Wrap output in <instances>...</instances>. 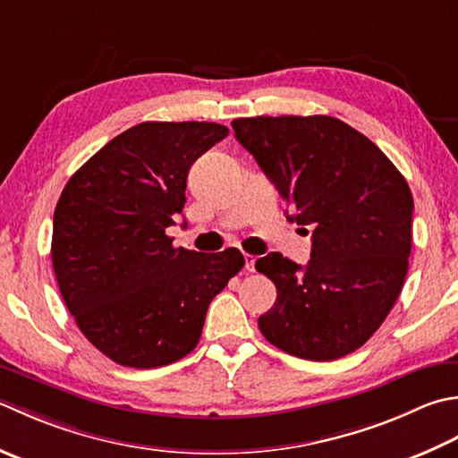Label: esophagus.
I'll list each match as a JSON object with an SVG mask.
<instances>
[{"instance_id": "obj_1", "label": "esophagus", "mask_w": 458, "mask_h": 458, "mask_svg": "<svg viewBox=\"0 0 458 458\" xmlns=\"http://www.w3.org/2000/svg\"><path fill=\"white\" fill-rule=\"evenodd\" d=\"M244 259H246V270L254 272V266H256V259H258V258H256L254 254H246Z\"/></svg>"}]
</instances>
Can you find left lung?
Masks as SVG:
<instances>
[{
  "label": "left lung",
  "mask_w": 458,
  "mask_h": 458,
  "mask_svg": "<svg viewBox=\"0 0 458 458\" xmlns=\"http://www.w3.org/2000/svg\"><path fill=\"white\" fill-rule=\"evenodd\" d=\"M232 129L290 204L288 220L313 230L308 266L280 252L256 262L277 290L259 331L301 360L355 352L389 316L409 270L407 181L375 142L335 116H252Z\"/></svg>",
  "instance_id": "obj_1"
}]
</instances>
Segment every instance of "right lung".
Instances as JSON below:
<instances>
[{
	"label": "right lung",
	"instance_id": "1",
	"mask_svg": "<svg viewBox=\"0 0 458 458\" xmlns=\"http://www.w3.org/2000/svg\"><path fill=\"white\" fill-rule=\"evenodd\" d=\"M228 129L140 123L93 155L63 188L51 259L67 310L89 342L134 369L170 365L196 347L214 295L244 267L240 250L174 248L194 160Z\"/></svg>",
	"mask_w": 458,
	"mask_h": 458
}]
</instances>
